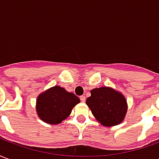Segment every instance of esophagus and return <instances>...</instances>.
<instances>
[{"mask_svg":"<svg viewBox=\"0 0 159 159\" xmlns=\"http://www.w3.org/2000/svg\"><path fill=\"white\" fill-rule=\"evenodd\" d=\"M80 100L82 102H85V100H86V97L84 96V95H82V96H80Z\"/></svg>","mask_w":159,"mask_h":159,"instance_id":"1","label":"esophagus"}]
</instances>
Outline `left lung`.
<instances>
[{"instance_id":"obj_1","label":"left lung","mask_w":159,"mask_h":159,"mask_svg":"<svg viewBox=\"0 0 159 159\" xmlns=\"http://www.w3.org/2000/svg\"><path fill=\"white\" fill-rule=\"evenodd\" d=\"M90 93L86 104L103 126H115L123 122L128 106L122 93L108 87L93 89Z\"/></svg>"}]
</instances>
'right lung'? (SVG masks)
I'll list each match as a JSON object with an SVG mask.
<instances>
[{
    "mask_svg": "<svg viewBox=\"0 0 159 159\" xmlns=\"http://www.w3.org/2000/svg\"><path fill=\"white\" fill-rule=\"evenodd\" d=\"M80 102L74 93L54 86L40 94L36 100V112L47 123L58 124L69 117L72 108Z\"/></svg>",
    "mask_w": 159,
    "mask_h": 159,
    "instance_id": "1",
    "label": "right lung"
}]
</instances>
